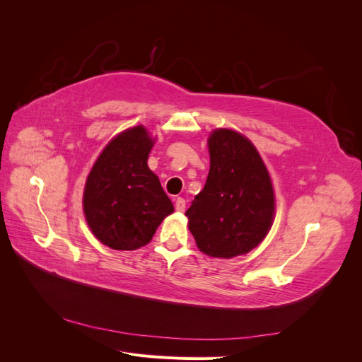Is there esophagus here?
I'll return each mask as SVG.
<instances>
[{
    "label": "esophagus",
    "instance_id": "obj_1",
    "mask_svg": "<svg viewBox=\"0 0 362 362\" xmlns=\"http://www.w3.org/2000/svg\"><path fill=\"white\" fill-rule=\"evenodd\" d=\"M175 210L182 213L185 210V201L182 198H177V201H175Z\"/></svg>",
    "mask_w": 362,
    "mask_h": 362
}]
</instances>
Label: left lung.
I'll use <instances>...</instances> for the list:
<instances>
[{
    "mask_svg": "<svg viewBox=\"0 0 362 362\" xmlns=\"http://www.w3.org/2000/svg\"><path fill=\"white\" fill-rule=\"evenodd\" d=\"M210 172L202 192L185 211L204 254L233 258L257 247L273 223L275 193L252 141L218 128L208 137Z\"/></svg>",
    "mask_w": 362,
    "mask_h": 362,
    "instance_id": "obj_1",
    "label": "left lung"
}]
</instances>
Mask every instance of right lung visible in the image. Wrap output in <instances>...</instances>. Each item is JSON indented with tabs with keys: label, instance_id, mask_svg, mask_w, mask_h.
Here are the masks:
<instances>
[{
	"label": "right lung",
	"instance_id": "1",
	"mask_svg": "<svg viewBox=\"0 0 362 362\" xmlns=\"http://www.w3.org/2000/svg\"><path fill=\"white\" fill-rule=\"evenodd\" d=\"M154 140L145 127L117 134L87 177L83 210L95 237L116 250L151 242L163 218L173 213L157 175L148 168Z\"/></svg>",
	"mask_w": 362,
	"mask_h": 362
}]
</instances>
